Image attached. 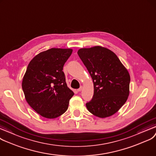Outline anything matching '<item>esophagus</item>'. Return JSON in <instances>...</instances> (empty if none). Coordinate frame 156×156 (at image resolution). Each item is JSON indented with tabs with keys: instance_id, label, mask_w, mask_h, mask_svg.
<instances>
[{
	"instance_id": "1",
	"label": "esophagus",
	"mask_w": 156,
	"mask_h": 156,
	"mask_svg": "<svg viewBox=\"0 0 156 156\" xmlns=\"http://www.w3.org/2000/svg\"><path fill=\"white\" fill-rule=\"evenodd\" d=\"M82 90H83V86H81L79 89H78V90H77V91H82Z\"/></svg>"
}]
</instances>
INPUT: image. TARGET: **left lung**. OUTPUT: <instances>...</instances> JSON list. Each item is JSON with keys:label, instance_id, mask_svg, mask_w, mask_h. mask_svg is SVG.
I'll return each mask as SVG.
<instances>
[{"label": "left lung", "instance_id": "8db88e82", "mask_svg": "<svg viewBox=\"0 0 156 156\" xmlns=\"http://www.w3.org/2000/svg\"><path fill=\"white\" fill-rule=\"evenodd\" d=\"M77 54L93 81V98L86 104L89 112L100 118L114 115L129 94L128 70L114 52L106 48H81Z\"/></svg>", "mask_w": 156, "mask_h": 156}]
</instances>
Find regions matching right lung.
Segmentation results:
<instances>
[{
  "label": "right lung",
  "mask_w": 156,
  "mask_h": 156,
  "mask_svg": "<svg viewBox=\"0 0 156 156\" xmlns=\"http://www.w3.org/2000/svg\"><path fill=\"white\" fill-rule=\"evenodd\" d=\"M72 49L51 48L37 55L29 63L22 80L27 103L41 116L55 119L68 109L73 92L62 71Z\"/></svg>",
  "instance_id": "obj_1"
}]
</instances>
